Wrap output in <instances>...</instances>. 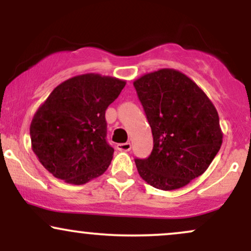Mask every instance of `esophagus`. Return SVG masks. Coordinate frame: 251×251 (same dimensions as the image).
Wrapping results in <instances>:
<instances>
[{"instance_id": "esophagus-1", "label": "esophagus", "mask_w": 251, "mask_h": 251, "mask_svg": "<svg viewBox=\"0 0 251 251\" xmlns=\"http://www.w3.org/2000/svg\"><path fill=\"white\" fill-rule=\"evenodd\" d=\"M131 148H132L131 143H122V144H118V145H117V149L119 150V151L127 152V151H129V150H131Z\"/></svg>"}]
</instances>
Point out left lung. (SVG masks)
Listing matches in <instances>:
<instances>
[{
    "label": "left lung",
    "mask_w": 251,
    "mask_h": 251,
    "mask_svg": "<svg viewBox=\"0 0 251 251\" xmlns=\"http://www.w3.org/2000/svg\"><path fill=\"white\" fill-rule=\"evenodd\" d=\"M153 135V149L135 159L144 180L155 189L176 190L200 177L222 145L214 103L179 71L163 68L133 82Z\"/></svg>",
    "instance_id": "8db88e82"
}]
</instances>
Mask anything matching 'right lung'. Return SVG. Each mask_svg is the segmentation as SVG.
Masks as SVG:
<instances>
[{
	"label": "right lung",
	"mask_w": 251,
	"mask_h": 251,
	"mask_svg": "<svg viewBox=\"0 0 251 251\" xmlns=\"http://www.w3.org/2000/svg\"><path fill=\"white\" fill-rule=\"evenodd\" d=\"M126 82L88 73L53 89L30 124L31 149L54 177L81 185L107 170L114 150L106 140V109Z\"/></svg>",
	"instance_id": "right-lung-1"
}]
</instances>
